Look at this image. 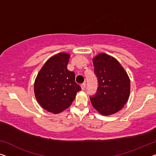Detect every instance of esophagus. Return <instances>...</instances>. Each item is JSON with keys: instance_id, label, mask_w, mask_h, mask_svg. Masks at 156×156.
Returning <instances> with one entry per match:
<instances>
[{"instance_id": "obj_1", "label": "esophagus", "mask_w": 156, "mask_h": 156, "mask_svg": "<svg viewBox=\"0 0 156 156\" xmlns=\"http://www.w3.org/2000/svg\"><path fill=\"white\" fill-rule=\"evenodd\" d=\"M85 86H86V83H83L82 84L80 85V87H81V89L82 90H84L85 88Z\"/></svg>"}]
</instances>
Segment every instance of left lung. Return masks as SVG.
<instances>
[{
  "mask_svg": "<svg viewBox=\"0 0 156 156\" xmlns=\"http://www.w3.org/2000/svg\"><path fill=\"white\" fill-rule=\"evenodd\" d=\"M92 61L99 86L96 94L90 97L92 105L101 115L114 114L129 99V76L118 60L106 53H99Z\"/></svg>",
  "mask_w": 156,
  "mask_h": 156,
  "instance_id": "1",
  "label": "left lung"
}]
</instances>
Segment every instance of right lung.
<instances>
[{
	"mask_svg": "<svg viewBox=\"0 0 156 156\" xmlns=\"http://www.w3.org/2000/svg\"><path fill=\"white\" fill-rule=\"evenodd\" d=\"M70 55L60 52L50 57L38 72L34 83L35 97L48 112L57 114L71 106L81 88L75 73L67 69Z\"/></svg>",
	"mask_w": 156,
	"mask_h": 156,
	"instance_id": "add662e5",
	"label": "right lung"
}]
</instances>
